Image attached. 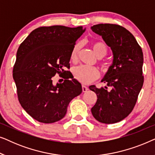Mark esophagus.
I'll return each mask as SVG.
<instances>
[{
    "mask_svg": "<svg viewBox=\"0 0 155 155\" xmlns=\"http://www.w3.org/2000/svg\"><path fill=\"white\" fill-rule=\"evenodd\" d=\"M82 92H85L89 90L87 87H86L84 85H82Z\"/></svg>",
    "mask_w": 155,
    "mask_h": 155,
    "instance_id": "esophagus-1",
    "label": "esophagus"
}]
</instances>
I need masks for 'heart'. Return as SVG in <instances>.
I'll use <instances>...</instances> for the list:
<instances>
[{"label": "heart", "instance_id": "heart-1", "mask_svg": "<svg viewBox=\"0 0 155 155\" xmlns=\"http://www.w3.org/2000/svg\"><path fill=\"white\" fill-rule=\"evenodd\" d=\"M82 44L78 42L74 44L71 52V61L77 60L80 50L81 48ZM93 51L98 58L104 57L107 54V46L101 41H95L92 44ZM73 74L75 78L78 81L83 84H89L99 77V72L96 68L89 67L87 65H79L73 70Z\"/></svg>", "mask_w": 155, "mask_h": 155}]
</instances>
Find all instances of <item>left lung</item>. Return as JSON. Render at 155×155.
<instances>
[{
    "instance_id": "8db88e82",
    "label": "left lung",
    "mask_w": 155,
    "mask_h": 155,
    "mask_svg": "<svg viewBox=\"0 0 155 155\" xmlns=\"http://www.w3.org/2000/svg\"><path fill=\"white\" fill-rule=\"evenodd\" d=\"M111 48L113 62L101 82L111 90L90 86L97 100L91 111L103 124L119 122L133 111L144 82L143 54L132 34L120 25L99 24L91 27Z\"/></svg>"
}]
</instances>
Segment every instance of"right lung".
Masks as SVG:
<instances>
[{"label":"right lung","instance_id":"1","mask_svg":"<svg viewBox=\"0 0 155 155\" xmlns=\"http://www.w3.org/2000/svg\"><path fill=\"white\" fill-rule=\"evenodd\" d=\"M84 31L82 27H41L19 46L12 73L18 100L37 121L62 119L70 101L81 94V84L65 68H70L72 48ZM57 73L65 74V80L54 86L52 78Z\"/></svg>","mask_w":155,"mask_h":155}]
</instances>
